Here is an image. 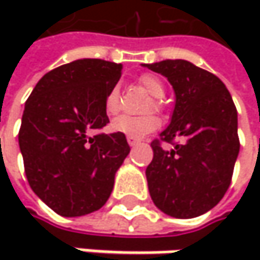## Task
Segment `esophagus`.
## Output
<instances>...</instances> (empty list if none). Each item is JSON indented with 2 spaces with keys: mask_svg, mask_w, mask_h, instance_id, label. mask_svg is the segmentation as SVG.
I'll return each instance as SVG.
<instances>
[{
  "mask_svg": "<svg viewBox=\"0 0 260 260\" xmlns=\"http://www.w3.org/2000/svg\"><path fill=\"white\" fill-rule=\"evenodd\" d=\"M128 143H129L131 147H134V146L140 144V140H137V138H132V137H128Z\"/></svg>",
  "mask_w": 260,
  "mask_h": 260,
  "instance_id": "34e87169",
  "label": "esophagus"
}]
</instances>
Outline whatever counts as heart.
I'll list each match as a JSON object with an SVG mask.
<instances>
[{
	"label": "heart",
	"mask_w": 260,
	"mask_h": 260,
	"mask_svg": "<svg viewBox=\"0 0 260 260\" xmlns=\"http://www.w3.org/2000/svg\"><path fill=\"white\" fill-rule=\"evenodd\" d=\"M140 84L143 85V88L150 94L153 96L155 99H161L164 96V84L162 81L155 77V75H150V74H146V75H141L140 77ZM105 111L107 114L113 116L116 114L119 110H120V94H119V88L114 87L108 91L107 98H105ZM153 107L158 108V102H153ZM161 122L156 116L153 114H149V116H143V117H132V116H119L116 117L110 128L114 131V132H119V134H123L126 137H132V138H143L146 137L147 134L153 132L159 128Z\"/></svg>",
	"instance_id": "heart-1"
}]
</instances>
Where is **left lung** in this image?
I'll return each instance as SVG.
<instances>
[{"instance_id":"left-lung-1","label":"left lung","mask_w":260,"mask_h":260,"mask_svg":"<svg viewBox=\"0 0 260 260\" xmlns=\"http://www.w3.org/2000/svg\"><path fill=\"white\" fill-rule=\"evenodd\" d=\"M144 68L169 79L175 90L170 125L150 146L146 169L150 197L175 218H192L212 209L228 191L239 153L238 113L223 81L186 60H164Z\"/></svg>"}]
</instances>
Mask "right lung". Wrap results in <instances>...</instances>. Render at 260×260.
Wrapping results in <instances>:
<instances>
[{"instance_id": "right-lung-1", "label": "right lung", "mask_w": 260, "mask_h": 260, "mask_svg": "<svg viewBox=\"0 0 260 260\" xmlns=\"http://www.w3.org/2000/svg\"><path fill=\"white\" fill-rule=\"evenodd\" d=\"M122 68L99 58L75 60L43 75L26 99L19 129L26 179L63 217L101 209L129 153L123 134L90 135L110 123L104 104Z\"/></svg>"}]
</instances>
